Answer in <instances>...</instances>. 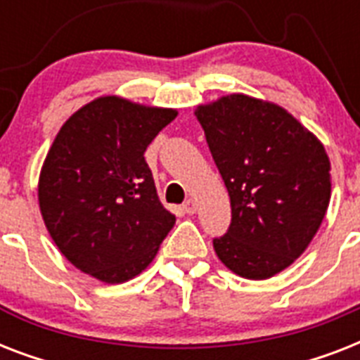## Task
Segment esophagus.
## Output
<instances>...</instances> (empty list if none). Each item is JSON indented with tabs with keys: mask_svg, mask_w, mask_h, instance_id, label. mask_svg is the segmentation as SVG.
I'll return each instance as SVG.
<instances>
[{
	"mask_svg": "<svg viewBox=\"0 0 360 360\" xmlns=\"http://www.w3.org/2000/svg\"><path fill=\"white\" fill-rule=\"evenodd\" d=\"M183 209H185L186 214H194L196 213V202H194V200H186L185 205H183Z\"/></svg>",
	"mask_w": 360,
	"mask_h": 360,
	"instance_id": "obj_1",
	"label": "esophagus"
}]
</instances>
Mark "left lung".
Masks as SVG:
<instances>
[{
    "instance_id": "left-lung-1",
    "label": "left lung",
    "mask_w": 360,
    "mask_h": 360,
    "mask_svg": "<svg viewBox=\"0 0 360 360\" xmlns=\"http://www.w3.org/2000/svg\"><path fill=\"white\" fill-rule=\"evenodd\" d=\"M196 117L231 203L214 252L243 278H271L307 250L327 213L325 147L284 108L240 93L198 106Z\"/></svg>"
}]
</instances>
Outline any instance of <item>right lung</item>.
<instances>
[{"instance_id":"right-lung-1","label":"right lung","mask_w":360,"mask_h":360,"mask_svg":"<svg viewBox=\"0 0 360 360\" xmlns=\"http://www.w3.org/2000/svg\"><path fill=\"white\" fill-rule=\"evenodd\" d=\"M175 115L98 97L65 121L42 164L39 205L76 269L121 284L157 256L175 217L158 200L143 153Z\"/></svg>"}]
</instances>
